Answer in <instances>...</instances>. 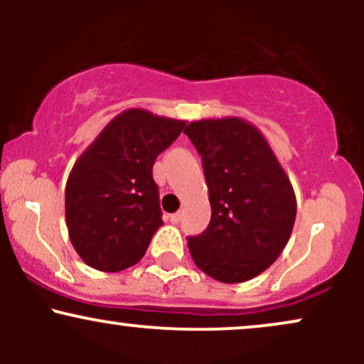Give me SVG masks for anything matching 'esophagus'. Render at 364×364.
I'll list each match as a JSON object with an SVG mask.
<instances>
[{
  "mask_svg": "<svg viewBox=\"0 0 364 364\" xmlns=\"http://www.w3.org/2000/svg\"><path fill=\"white\" fill-rule=\"evenodd\" d=\"M169 220L173 224H179V220H181V212H176V214H171L169 215Z\"/></svg>",
  "mask_w": 364,
  "mask_h": 364,
  "instance_id": "34e87169",
  "label": "esophagus"
}]
</instances>
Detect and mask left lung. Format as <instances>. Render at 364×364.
Returning <instances> with one entry per match:
<instances>
[{
    "label": "left lung",
    "mask_w": 364,
    "mask_h": 364,
    "mask_svg": "<svg viewBox=\"0 0 364 364\" xmlns=\"http://www.w3.org/2000/svg\"><path fill=\"white\" fill-rule=\"evenodd\" d=\"M185 133L202 157L212 217L188 236L195 265L215 281L245 282L269 269L289 241L296 196L272 149L240 118L202 119Z\"/></svg>",
    "instance_id": "8db88e82"
}]
</instances>
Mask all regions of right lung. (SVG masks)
<instances>
[{"label":"right lung","mask_w":364,"mask_h":364,"mask_svg":"<svg viewBox=\"0 0 364 364\" xmlns=\"http://www.w3.org/2000/svg\"><path fill=\"white\" fill-rule=\"evenodd\" d=\"M185 121L128 109L102 129L70 173L66 225L92 269L119 272L141 260L162 225L157 156L178 139Z\"/></svg>","instance_id":"right-lung-1"}]
</instances>
